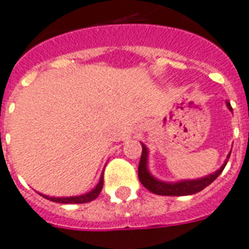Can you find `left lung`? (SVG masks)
I'll use <instances>...</instances> for the list:
<instances>
[{
  "label": "left lung",
  "mask_w": 249,
  "mask_h": 249,
  "mask_svg": "<svg viewBox=\"0 0 249 249\" xmlns=\"http://www.w3.org/2000/svg\"><path fill=\"white\" fill-rule=\"evenodd\" d=\"M227 108L232 112L231 104L229 102H226ZM142 145V154H141V160H140V166H138V178L140 181L143 187L150 191V192L159 195V196H189V195H195V193L200 192L204 188L213 183L214 180L217 179L218 176L221 175V172L227 164V160L230 158L231 151L227 155V159L225 163L222 164L219 170H217L210 175H206L204 178L195 180H180V181H163L150 174L149 167H147V158H149V150L143 143Z\"/></svg>",
  "instance_id": "8db88e82"
}]
</instances>
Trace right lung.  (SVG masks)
Here are the masks:
<instances>
[{
    "mask_svg": "<svg viewBox=\"0 0 249 249\" xmlns=\"http://www.w3.org/2000/svg\"><path fill=\"white\" fill-rule=\"evenodd\" d=\"M103 174L100 176L99 183L96 184V187L90 191V192L85 193V195H81V196H71V197H49L45 196V195H41V196L47 198L49 201H53V202H58V204H86V202H90V201L95 200L96 197L99 196V193L102 192V188H103Z\"/></svg>",
    "mask_w": 249,
    "mask_h": 249,
    "instance_id": "obj_1",
    "label": "right lung"
}]
</instances>
